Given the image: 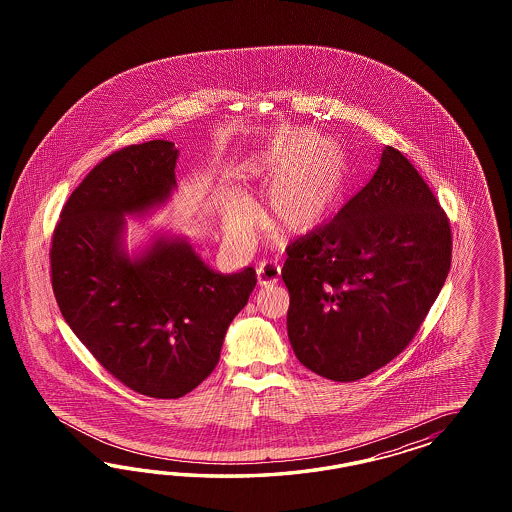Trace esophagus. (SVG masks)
I'll return each instance as SVG.
<instances>
[{
    "label": "esophagus",
    "instance_id": "esophagus-1",
    "mask_svg": "<svg viewBox=\"0 0 512 512\" xmlns=\"http://www.w3.org/2000/svg\"><path fill=\"white\" fill-rule=\"evenodd\" d=\"M279 276H281V266L278 263L270 261V263H259L257 266V278L264 287L278 283Z\"/></svg>",
    "mask_w": 512,
    "mask_h": 512
}]
</instances>
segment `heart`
Segmentation results:
<instances>
[{"instance_id":"heart-1","label":"heart","mask_w":512,"mask_h":512,"mask_svg":"<svg viewBox=\"0 0 512 512\" xmlns=\"http://www.w3.org/2000/svg\"><path fill=\"white\" fill-rule=\"evenodd\" d=\"M236 174L246 187L270 178L263 197L266 225L279 233L304 234L319 227L340 204L347 161L334 140L319 139L310 129H295L249 155ZM251 225L253 216L246 201L236 195L227 197L223 202L227 238L244 248Z\"/></svg>"}]
</instances>
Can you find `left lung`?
Segmentation results:
<instances>
[{
	"mask_svg": "<svg viewBox=\"0 0 512 512\" xmlns=\"http://www.w3.org/2000/svg\"><path fill=\"white\" fill-rule=\"evenodd\" d=\"M452 259L449 217L407 157L385 146L372 180L287 246L281 278L300 364L351 383L415 338Z\"/></svg>",
	"mask_w": 512,
	"mask_h": 512,
	"instance_id": "left-lung-1",
	"label": "left lung"
}]
</instances>
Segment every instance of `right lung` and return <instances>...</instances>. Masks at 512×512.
I'll use <instances>...</instances> for the list:
<instances>
[{"label":"right lung","instance_id":"add662e5","mask_svg":"<svg viewBox=\"0 0 512 512\" xmlns=\"http://www.w3.org/2000/svg\"><path fill=\"white\" fill-rule=\"evenodd\" d=\"M169 140L131 144L95 165L52 234L50 278L63 319L125 387L182 398L214 372L223 338L257 283L248 266L217 274L186 238H155L129 259L125 214L163 204L176 187Z\"/></svg>","mask_w":512,"mask_h":512}]
</instances>
